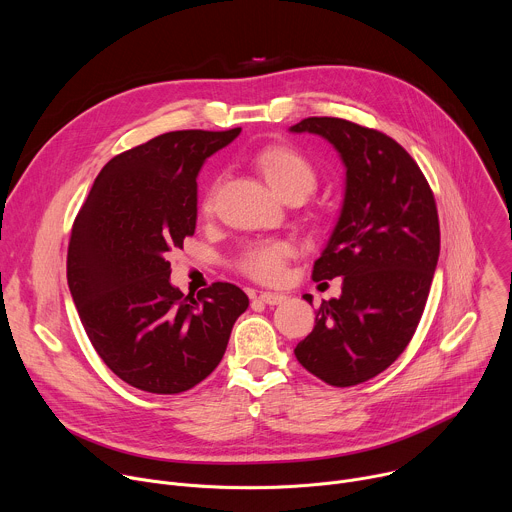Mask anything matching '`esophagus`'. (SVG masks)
I'll list each match as a JSON object with an SVG mask.
<instances>
[{
    "mask_svg": "<svg viewBox=\"0 0 512 512\" xmlns=\"http://www.w3.org/2000/svg\"><path fill=\"white\" fill-rule=\"evenodd\" d=\"M255 300H259V302H263L267 306H277V304H281L285 300V296L283 294H273V291H259V296Z\"/></svg>",
    "mask_w": 512,
    "mask_h": 512,
    "instance_id": "34e87169",
    "label": "esophagus"
}]
</instances>
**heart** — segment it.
Returning a JSON list of instances; mask_svg holds the SVG:
<instances>
[{
	"label": "heart",
	"mask_w": 512,
	"mask_h": 512,
	"mask_svg": "<svg viewBox=\"0 0 512 512\" xmlns=\"http://www.w3.org/2000/svg\"><path fill=\"white\" fill-rule=\"evenodd\" d=\"M257 172L265 182L283 198H308L318 186V172L304 152L294 145L273 143L259 150L253 156ZM218 192H221V178H214L200 198L202 216H212L216 210ZM296 249L289 241H253L247 243L237 257L233 267L237 273L257 281V283H279L285 275L287 261L294 257Z\"/></svg>",
	"instance_id": "heart-1"
}]
</instances>
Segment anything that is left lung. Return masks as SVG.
Segmentation results:
<instances>
[{
	"mask_svg": "<svg viewBox=\"0 0 512 512\" xmlns=\"http://www.w3.org/2000/svg\"><path fill=\"white\" fill-rule=\"evenodd\" d=\"M291 131L326 137L346 166L338 225L312 271L314 281L344 277L342 296L320 304L294 352L324 383L354 387L411 342L440 257V218L417 162L383 131L340 117H308Z\"/></svg>",
	"mask_w": 512,
	"mask_h": 512,
	"instance_id": "obj_1",
	"label": "left lung"
}]
</instances>
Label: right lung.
Returning <instances> with one entry per match:
<instances>
[{"label":"right lung","instance_id":"1","mask_svg":"<svg viewBox=\"0 0 512 512\" xmlns=\"http://www.w3.org/2000/svg\"><path fill=\"white\" fill-rule=\"evenodd\" d=\"M241 127L168 131L115 156L72 225L66 279L85 332L127 385L196 387L223 360L245 291L214 281L196 298L170 285L166 255L196 229V176Z\"/></svg>","mask_w":512,"mask_h":512}]
</instances>
